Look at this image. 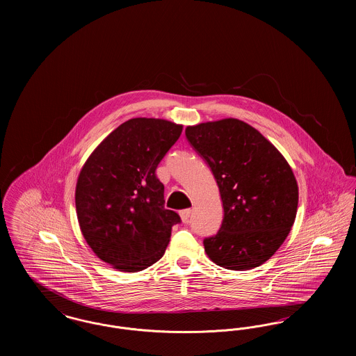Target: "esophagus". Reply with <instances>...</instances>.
<instances>
[{
  "label": "esophagus",
  "instance_id": "obj_1",
  "mask_svg": "<svg viewBox=\"0 0 356 356\" xmlns=\"http://www.w3.org/2000/svg\"><path fill=\"white\" fill-rule=\"evenodd\" d=\"M189 216H191V209H189V208H188V209H183V211H180V218H181L183 222H188Z\"/></svg>",
  "mask_w": 356,
  "mask_h": 356
}]
</instances>
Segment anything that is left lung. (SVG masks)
Wrapping results in <instances>:
<instances>
[{"label": "left lung", "mask_w": 356, "mask_h": 356, "mask_svg": "<svg viewBox=\"0 0 356 356\" xmlns=\"http://www.w3.org/2000/svg\"><path fill=\"white\" fill-rule=\"evenodd\" d=\"M186 136L212 170L224 218L204 250L218 266L247 271L266 263L296 218L299 188L284 156L250 124L237 119L186 127Z\"/></svg>", "instance_id": "1"}]
</instances>
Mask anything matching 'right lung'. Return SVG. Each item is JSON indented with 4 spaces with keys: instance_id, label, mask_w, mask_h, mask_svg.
Instances as JSON below:
<instances>
[{
    "instance_id": "obj_1",
    "label": "right lung",
    "mask_w": 356,
    "mask_h": 356,
    "mask_svg": "<svg viewBox=\"0 0 356 356\" xmlns=\"http://www.w3.org/2000/svg\"><path fill=\"white\" fill-rule=\"evenodd\" d=\"M181 131L168 120H128L80 170L74 195L80 229L96 256L119 271H143L160 260L180 222L164 207L156 168Z\"/></svg>"
}]
</instances>
